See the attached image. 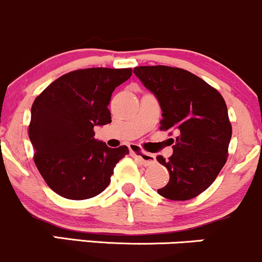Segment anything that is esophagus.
Listing matches in <instances>:
<instances>
[{"label": "esophagus", "instance_id": "1", "mask_svg": "<svg viewBox=\"0 0 262 262\" xmlns=\"http://www.w3.org/2000/svg\"><path fill=\"white\" fill-rule=\"evenodd\" d=\"M130 151H131V155L135 156V157H136L139 161H141V163L145 164V166H148V164L155 163V161H156L155 156L151 154H147V152H143L139 146L131 145Z\"/></svg>", "mask_w": 262, "mask_h": 262}]
</instances>
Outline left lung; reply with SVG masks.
<instances>
[{
	"label": "left lung",
	"mask_w": 262,
	"mask_h": 262,
	"mask_svg": "<svg viewBox=\"0 0 262 262\" xmlns=\"http://www.w3.org/2000/svg\"><path fill=\"white\" fill-rule=\"evenodd\" d=\"M134 73L162 108L161 130L178 135L168 160L157 161L169 182L157 190L170 201H189L204 192L228 160L231 123L220 93L181 68L136 67Z\"/></svg>",
	"instance_id": "left-lung-1"
}]
</instances>
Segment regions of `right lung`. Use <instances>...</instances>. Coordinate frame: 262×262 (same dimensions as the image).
<instances>
[{
	"label": "right lung",
	"instance_id": "1",
	"mask_svg": "<svg viewBox=\"0 0 262 262\" xmlns=\"http://www.w3.org/2000/svg\"><path fill=\"white\" fill-rule=\"evenodd\" d=\"M131 74V68L74 70L34 100L28 128L34 163L57 194L73 201L100 194L116 163L128 155L126 146L110 148L94 139V126L111 122V95Z\"/></svg>",
	"mask_w": 262,
	"mask_h": 262
}]
</instances>
